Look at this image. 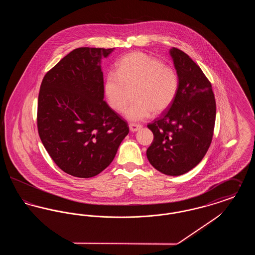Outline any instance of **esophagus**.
Returning <instances> with one entry per match:
<instances>
[{
  "mask_svg": "<svg viewBox=\"0 0 255 255\" xmlns=\"http://www.w3.org/2000/svg\"><path fill=\"white\" fill-rule=\"evenodd\" d=\"M129 128H130L131 132H136L141 128V125L140 124H135V123H130Z\"/></svg>",
  "mask_w": 255,
  "mask_h": 255,
  "instance_id": "34e87169",
  "label": "esophagus"
}]
</instances>
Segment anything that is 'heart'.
I'll return each instance as SVG.
<instances>
[{
  "instance_id": "b5f03b06",
  "label": "heart",
  "mask_w": 255,
  "mask_h": 255,
  "mask_svg": "<svg viewBox=\"0 0 255 255\" xmlns=\"http://www.w3.org/2000/svg\"><path fill=\"white\" fill-rule=\"evenodd\" d=\"M179 75L169 65L144 52L133 51L116 64V73L107 74L104 94L110 107L122 112L128 102V90L133 98L125 111L131 122H141L153 112L159 114L173 103L179 90Z\"/></svg>"
}]
</instances>
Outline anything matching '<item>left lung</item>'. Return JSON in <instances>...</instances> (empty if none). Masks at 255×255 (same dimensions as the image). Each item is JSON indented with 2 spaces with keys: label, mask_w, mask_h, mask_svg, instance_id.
I'll return each mask as SVG.
<instances>
[{
  "label": "left lung",
  "mask_w": 255,
  "mask_h": 255,
  "mask_svg": "<svg viewBox=\"0 0 255 255\" xmlns=\"http://www.w3.org/2000/svg\"><path fill=\"white\" fill-rule=\"evenodd\" d=\"M177 73L176 98L161 116L149 123L154 139L146 156L154 168L180 176L203 159L212 141L216 101L212 86L201 68L185 52L170 49Z\"/></svg>",
  "instance_id": "1"
}]
</instances>
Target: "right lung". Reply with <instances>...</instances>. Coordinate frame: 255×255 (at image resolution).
Wrapping results in <instances>:
<instances>
[{"mask_svg":"<svg viewBox=\"0 0 255 255\" xmlns=\"http://www.w3.org/2000/svg\"><path fill=\"white\" fill-rule=\"evenodd\" d=\"M113 50L73 49L41 83L39 136L56 165L73 177L92 178L108 167L129 133L127 122L103 100L100 59Z\"/></svg>","mask_w":255,"mask_h":255,"instance_id":"1","label":"right lung"}]
</instances>
